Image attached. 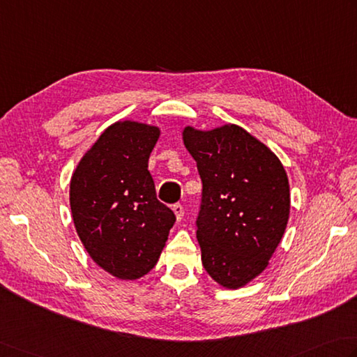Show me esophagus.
Here are the masks:
<instances>
[{
    "mask_svg": "<svg viewBox=\"0 0 357 357\" xmlns=\"http://www.w3.org/2000/svg\"><path fill=\"white\" fill-rule=\"evenodd\" d=\"M173 212H174V215H176V221L183 220V216H184V207H183V206H181V204H174V206H173Z\"/></svg>",
    "mask_w": 357,
    "mask_h": 357,
    "instance_id": "esophagus-1",
    "label": "esophagus"
}]
</instances>
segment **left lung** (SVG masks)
<instances>
[{
    "instance_id": "1",
    "label": "left lung",
    "mask_w": 357,
    "mask_h": 357,
    "mask_svg": "<svg viewBox=\"0 0 357 357\" xmlns=\"http://www.w3.org/2000/svg\"><path fill=\"white\" fill-rule=\"evenodd\" d=\"M197 160L202 204L197 221L201 260L226 289H238L268 268L288 226V174L269 146L244 128L183 130Z\"/></svg>"
}]
</instances>
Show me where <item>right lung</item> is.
Segmentation results:
<instances>
[{
  "label": "right lung",
  "mask_w": 357,
  "mask_h": 357,
  "mask_svg": "<svg viewBox=\"0 0 357 357\" xmlns=\"http://www.w3.org/2000/svg\"><path fill=\"white\" fill-rule=\"evenodd\" d=\"M156 125L117 121L77 164L69 206L77 235L97 266L119 280H137L155 268L174 225L156 198L149 158Z\"/></svg>",
  "instance_id": "obj_1"
}]
</instances>
